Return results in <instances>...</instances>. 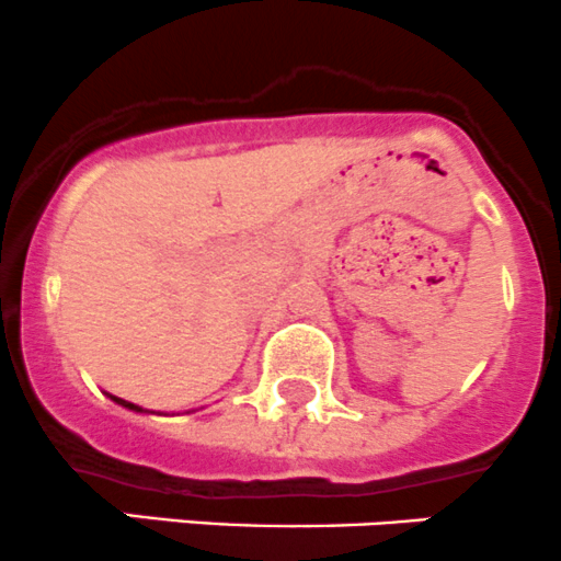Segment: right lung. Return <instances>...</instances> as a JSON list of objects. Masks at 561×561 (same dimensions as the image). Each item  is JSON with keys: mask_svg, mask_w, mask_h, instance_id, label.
Wrapping results in <instances>:
<instances>
[{"mask_svg": "<svg viewBox=\"0 0 561 561\" xmlns=\"http://www.w3.org/2000/svg\"><path fill=\"white\" fill-rule=\"evenodd\" d=\"M105 396H108V392H105ZM111 401L116 403V407H122V409H130V412H136V414H149V409H141V407H136V403H130V401H122V398H116V396H108Z\"/></svg>", "mask_w": 561, "mask_h": 561, "instance_id": "1", "label": "right lung"}]
</instances>
